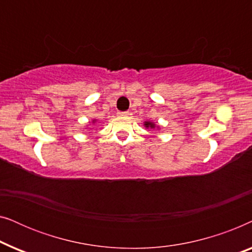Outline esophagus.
Segmentation results:
<instances>
[{
	"label": "esophagus",
	"mask_w": 252,
	"mask_h": 252,
	"mask_svg": "<svg viewBox=\"0 0 252 252\" xmlns=\"http://www.w3.org/2000/svg\"><path fill=\"white\" fill-rule=\"evenodd\" d=\"M119 116H128L129 112L128 111H125V112H118Z\"/></svg>",
	"instance_id": "1"
}]
</instances>
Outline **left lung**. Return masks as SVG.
Segmentation results:
<instances>
[{
  "instance_id": "obj_1",
  "label": "left lung",
  "mask_w": 252,
  "mask_h": 252,
  "mask_svg": "<svg viewBox=\"0 0 252 252\" xmlns=\"http://www.w3.org/2000/svg\"><path fill=\"white\" fill-rule=\"evenodd\" d=\"M144 127H147V128H158V126H156V124L153 123V122H144Z\"/></svg>"
}]
</instances>
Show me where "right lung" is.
<instances>
[{"mask_svg": "<svg viewBox=\"0 0 252 252\" xmlns=\"http://www.w3.org/2000/svg\"><path fill=\"white\" fill-rule=\"evenodd\" d=\"M93 124H95L96 123V119H93V122H92Z\"/></svg>", "mask_w": 252, "mask_h": 252, "instance_id": "1", "label": "right lung"}]
</instances>
